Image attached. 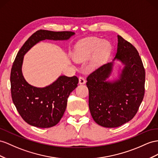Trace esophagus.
I'll return each mask as SVG.
<instances>
[{
	"label": "esophagus",
	"mask_w": 158,
	"mask_h": 158,
	"mask_svg": "<svg viewBox=\"0 0 158 158\" xmlns=\"http://www.w3.org/2000/svg\"><path fill=\"white\" fill-rule=\"evenodd\" d=\"M85 83H86V81H85V78L83 77H80L79 78V84L83 85Z\"/></svg>",
	"instance_id": "1"
}]
</instances>
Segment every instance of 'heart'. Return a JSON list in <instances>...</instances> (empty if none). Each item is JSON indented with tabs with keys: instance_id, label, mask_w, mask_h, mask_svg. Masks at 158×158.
<instances>
[{
	"instance_id": "b5f03b06",
	"label": "heart",
	"mask_w": 158,
	"mask_h": 158,
	"mask_svg": "<svg viewBox=\"0 0 158 158\" xmlns=\"http://www.w3.org/2000/svg\"><path fill=\"white\" fill-rule=\"evenodd\" d=\"M110 48V43L102 39L94 37L85 39L76 44L73 58L79 63L86 62L91 58L88 67L95 69L103 63Z\"/></svg>"
}]
</instances>
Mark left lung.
Segmentation results:
<instances>
[{
	"label": "left lung",
	"mask_w": 158,
	"mask_h": 158,
	"mask_svg": "<svg viewBox=\"0 0 158 158\" xmlns=\"http://www.w3.org/2000/svg\"><path fill=\"white\" fill-rule=\"evenodd\" d=\"M117 52L112 61L87 77L89 107L93 119L105 127H117L133 119L142 102L145 73L136 48L118 35ZM115 60L124 67L115 80L108 79Z\"/></svg>",
	"instance_id": "8db88e82"
}]
</instances>
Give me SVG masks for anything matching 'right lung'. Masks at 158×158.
Returning a JSON list of instances; mask_svg holds the SVG:
<instances>
[{"instance_id":"right-lung-1","label":"right lung","mask_w":158,"mask_h":158,"mask_svg":"<svg viewBox=\"0 0 158 158\" xmlns=\"http://www.w3.org/2000/svg\"><path fill=\"white\" fill-rule=\"evenodd\" d=\"M75 34L70 31L39 30L27 39L18 52L10 72L11 95L19 114L28 124L40 128L57 124L65 111L67 98L77 87L79 80L76 76L60 75L44 87L31 85L23 75L24 55L42 40H67Z\"/></svg>"}]
</instances>
